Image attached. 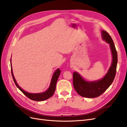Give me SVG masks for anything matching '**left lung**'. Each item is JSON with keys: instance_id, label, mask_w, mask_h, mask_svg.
<instances>
[{"instance_id": "8db88e82", "label": "left lung", "mask_w": 127, "mask_h": 127, "mask_svg": "<svg viewBox=\"0 0 127 127\" xmlns=\"http://www.w3.org/2000/svg\"><path fill=\"white\" fill-rule=\"evenodd\" d=\"M102 38L110 45L112 53V63L108 71L102 79L97 81L88 82L77 72L73 75V86L76 92L84 97L95 98L104 93L113 82L116 73L118 56L111 37L106 31H101Z\"/></svg>"}]
</instances>
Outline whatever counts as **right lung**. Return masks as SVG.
Segmentation results:
<instances>
[{
	"label": "right lung",
	"instance_id": "right-lung-1",
	"mask_svg": "<svg viewBox=\"0 0 127 127\" xmlns=\"http://www.w3.org/2000/svg\"><path fill=\"white\" fill-rule=\"evenodd\" d=\"M11 60H10V62H11V74L12 76V78L13 79V81L15 82L16 85L17 87L19 89V90L23 93V94H25L27 97L30 98V99L34 101H43L45 100H46L49 99V98L52 97L54 94V92L55 91L56 88V84L57 83L58 78L60 76L61 71L59 68L57 69L56 70V71L54 73L51 79V81L50 83V85L49 87V88L45 92L43 93H28L24 90H23L21 88H20L18 84L17 83V82L15 78V77L13 76V72H12V69L11 67Z\"/></svg>",
	"mask_w": 127,
	"mask_h": 127
}]
</instances>
